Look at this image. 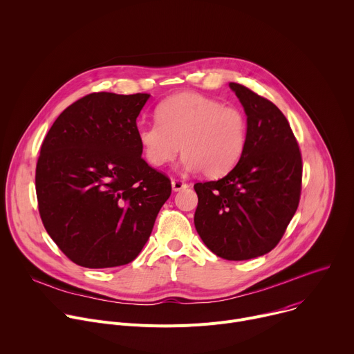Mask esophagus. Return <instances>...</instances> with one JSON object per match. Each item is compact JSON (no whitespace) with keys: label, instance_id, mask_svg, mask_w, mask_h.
I'll return each mask as SVG.
<instances>
[{"label":"esophagus","instance_id":"34e87169","mask_svg":"<svg viewBox=\"0 0 354 354\" xmlns=\"http://www.w3.org/2000/svg\"><path fill=\"white\" fill-rule=\"evenodd\" d=\"M171 185H172V190H174V192H179V190H182V189H185V187L189 186L187 183H185V182H182V180H178V179H172V180H171Z\"/></svg>","mask_w":354,"mask_h":354}]
</instances>
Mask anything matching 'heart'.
Here are the masks:
<instances>
[{
    "label": "heart",
    "instance_id": "1",
    "mask_svg": "<svg viewBox=\"0 0 354 354\" xmlns=\"http://www.w3.org/2000/svg\"><path fill=\"white\" fill-rule=\"evenodd\" d=\"M156 119V123L136 127L142 156L154 168L172 162L182 148L185 169L221 178L245 153V115L213 97L193 92L172 95L157 106Z\"/></svg>",
    "mask_w": 354,
    "mask_h": 354
}]
</instances>
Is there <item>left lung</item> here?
Wrapping results in <instances>:
<instances>
[{"label":"left lung","instance_id":"left-lung-1","mask_svg":"<svg viewBox=\"0 0 354 354\" xmlns=\"http://www.w3.org/2000/svg\"><path fill=\"white\" fill-rule=\"evenodd\" d=\"M228 85L246 115V148L224 178L194 185V227L217 257L248 261L270 252L295 214L302 161L280 109L243 85Z\"/></svg>","mask_w":354,"mask_h":354}]
</instances>
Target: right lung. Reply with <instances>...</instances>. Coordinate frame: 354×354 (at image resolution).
Returning <instances> with one entry per match:
<instances>
[{"label":"right lung","mask_w":354,"mask_h":354,"mask_svg":"<svg viewBox=\"0 0 354 354\" xmlns=\"http://www.w3.org/2000/svg\"><path fill=\"white\" fill-rule=\"evenodd\" d=\"M151 95L89 93L50 127L36 165L43 225L74 263L133 262L171 196V180L141 158L137 118Z\"/></svg>","instance_id":"right-lung-1"}]
</instances>
